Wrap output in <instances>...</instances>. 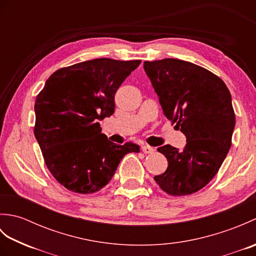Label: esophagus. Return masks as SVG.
<instances>
[{
	"label": "esophagus",
	"mask_w": 256,
	"mask_h": 256,
	"mask_svg": "<svg viewBox=\"0 0 256 256\" xmlns=\"http://www.w3.org/2000/svg\"><path fill=\"white\" fill-rule=\"evenodd\" d=\"M142 150L144 154H152L155 152V148H152V146H150V145H144V146H142Z\"/></svg>",
	"instance_id": "1"
}]
</instances>
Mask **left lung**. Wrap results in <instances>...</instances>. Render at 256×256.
I'll list each match as a JSON object with an SVG mask.
<instances>
[{
  "mask_svg": "<svg viewBox=\"0 0 256 256\" xmlns=\"http://www.w3.org/2000/svg\"><path fill=\"white\" fill-rule=\"evenodd\" d=\"M144 70L165 116L187 140L180 150L157 148L168 167L155 182L172 196L197 192L216 176L231 148L236 116L230 91L209 70L180 59L145 62Z\"/></svg>",
  "mask_w": 256,
  "mask_h": 256,
  "instance_id": "left-lung-1",
  "label": "left lung"
}]
</instances>
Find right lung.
<instances>
[{
	"mask_svg": "<svg viewBox=\"0 0 256 256\" xmlns=\"http://www.w3.org/2000/svg\"><path fill=\"white\" fill-rule=\"evenodd\" d=\"M140 60L96 58L62 68L35 101L34 133L48 170L64 188L92 194L111 180L120 162L140 146L118 145L99 121L114 113L116 92Z\"/></svg>",
	"mask_w": 256,
	"mask_h": 256,
	"instance_id": "obj_1",
	"label": "right lung"
}]
</instances>
